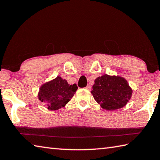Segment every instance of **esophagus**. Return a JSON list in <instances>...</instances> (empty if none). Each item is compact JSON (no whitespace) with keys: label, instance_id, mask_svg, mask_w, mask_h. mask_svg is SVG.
Returning <instances> with one entry per match:
<instances>
[{"label":"esophagus","instance_id":"esophagus-1","mask_svg":"<svg viewBox=\"0 0 160 160\" xmlns=\"http://www.w3.org/2000/svg\"><path fill=\"white\" fill-rule=\"evenodd\" d=\"M85 89H87V90H90V89H91V87L88 85V86H87V87H85Z\"/></svg>","mask_w":160,"mask_h":160}]
</instances>
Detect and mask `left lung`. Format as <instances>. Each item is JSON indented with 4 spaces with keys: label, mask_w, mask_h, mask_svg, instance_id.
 Segmentation results:
<instances>
[{
    "label": "left lung",
    "mask_w": 160,
    "mask_h": 160,
    "mask_svg": "<svg viewBox=\"0 0 160 160\" xmlns=\"http://www.w3.org/2000/svg\"><path fill=\"white\" fill-rule=\"evenodd\" d=\"M91 93L102 108L108 111L124 107L132 96V90L124 78L108 75L95 80Z\"/></svg>",
    "instance_id": "obj_1"
}]
</instances>
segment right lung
Masks as SVG:
<instances>
[{
    "mask_svg": "<svg viewBox=\"0 0 160 160\" xmlns=\"http://www.w3.org/2000/svg\"><path fill=\"white\" fill-rule=\"evenodd\" d=\"M77 89L76 84L70 85L66 80L58 76L40 87L38 99L47 105L48 109L58 110L71 100Z\"/></svg>",
    "mask_w": 160,
    "mask_h": 160,
    "instance_id": "obj_1",
    "label": "right lung"
}]
</instances>
